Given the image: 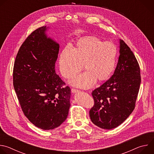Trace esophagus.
<instances>
[{
	"label": "esophagus",
	"instance_id": "esophagus-1",
	"mask_svg": "<svg viewBox=\"0 0 154 154\" xmlns=\"http://www.w3.org/2000/svg\"><path fill=\"white\" fill-rule=\"evenodd\" d=\"M71 91H72V93H79L80 91H79V90H75V89H74V88H72Z\"/></svg>",
	"mask_w": 154,
	"mask_h": 154
}]
</instances>
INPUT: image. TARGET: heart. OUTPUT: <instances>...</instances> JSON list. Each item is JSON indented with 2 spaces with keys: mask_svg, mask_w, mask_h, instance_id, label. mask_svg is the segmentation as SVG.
Returning <instances> with one entry per match:
<instances>
[{
  "mask_svg": "<svg viewBox=\"0 0 154 154\" xmlns=\"http://www.w3.org/2000/svg\"><path fill=\"white\" fill-rule=\"evenodd\" d=\"M116 48L113 44L104 42L94 36L79 39L72 49L66 46L59 57V68L61 75L71 79L84 66L86 72L76 77L71 83L88 88L97 80H107L112 74L116 64Z\"/></svg>",
  "mask_w": 154,
  "mask_h": 154,
  "instance_id": "heart-1",
  "label": "heart"
}]
</instances>
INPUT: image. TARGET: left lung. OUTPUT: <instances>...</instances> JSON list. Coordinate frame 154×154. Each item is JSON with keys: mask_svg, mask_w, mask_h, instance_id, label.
I'll return each mask as SVG.
<instances>
[{"mask_svg": "<svg viewBox=\"0 0 154 154\" xmlns=\"http://www.w3.org/2000/svg\"><path fill=\"white\" fill-rule=\"evenodd\" d=\"M119 57L113 75L92 92L94 105L90 111L97 127L110 130L132 113L141 84L138 63L125 42L119 39Z\"/></svg>", "mask_w": 154, "mask_h": 154, "instance_id": "left-lung-1", "label": "left lung"}]
</instances>
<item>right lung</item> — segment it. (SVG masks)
<instances>
[{
	"label": "right lung",
	"mask_w": 154,
	"mask_h": 154,
	"mask_svg": "<svg viewBox=\"0 0 154 154\" xmlns=\"http://www.w3.org/2000/svg\"><path fill=\"white\" fill-rule=\"evenodd\" d=\"M48 27L33 31L20 46L13 68V86L28 119L42 130H52L66 119L71 89L55 73L59 44L46 34Z\"/></svg>",
	"instance_id": "add662e5"
}]
</instances>
